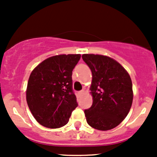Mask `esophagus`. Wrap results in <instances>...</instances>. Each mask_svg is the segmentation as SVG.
I'll use <instances>...</instances> for the list:
<instances>
[{
	"instance_id": "obj_1",
	"label": "esophagus",
	"mask_w": 157,
	"mask_h": 157,
	"mask_svg": "<svg viewBox=\"0 0 157 157\" xmlns=\"http://www.w3.org/2000/svg\"><path fill=\"white\" fill-rule=\"evenodd\" d=\"M85 93V91L84 90H81V91H80L78 93V94H79V96H82V95H83Z\"/></svg>"
}]
</instances>
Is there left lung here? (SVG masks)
<instances>
[{"label": "left lung", "mask_w": 157, "mask_h": 157, "mask_svg": "<svg viewBox=\"0 0 157 157\" xmlns=\"http://www.w3.org/2000/svg\"><path fill=\"white\" fill-rule=\"evenodd\" d=\"M82 58L93 76V105L84 110L86 121L95 129H112L125 118L132 105L131 77L118 61L108 56L84 54Z\"/></svg>", "instance_id": "left-lung-1"}]
</instances>
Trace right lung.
<instances>
[{"mask_svg": "<svg viewBox=\"0 0 157 157\" xmlns=\"http://www.w3.org/2000/svg\"><path fill=\"white\" fill-rule=\"evenodd\" d=\"M80 57V54L50 57L32 71L26 102L33 117L44 127L64 126L78 105L72 88V71Z\"/></svg>", "mask_w": 157, "mask_h": 157, "instance_id": "obj_1", "label": "right lung"}]
</instances>
